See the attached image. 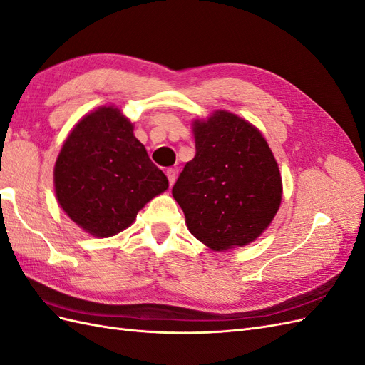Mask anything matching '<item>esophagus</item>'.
<instances>
[{"mask_svg": "<svg viewBox=\"0 0 365 365\" xmlns=\"http://www.w3.org/2000/svg\"><path fill=\"white\" fill-rule=\"evenodd\" d=\"M165 175H168V178H169V184L173 185V182L176 180V170L175 169H168V170H165Z\"/></svg>", "mask_w": 365, "mask_h": 365, "instance_id": "34e87169", "label": "esophagus"}]
</instances>
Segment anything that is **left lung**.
Segmentation results:
<instances>
[{"mask_svg":"<svg viewBox=\"0 0 365 365\" xmlns=\"http://www.w3.org/2000/svg\"><path fill=\"white\" fill-rule=\"evenodd\" d=\"M196 153L172 195L190 233L215 251L244 247L267 228L282 201L279 165L260 132L217 111L195 123Z\"/></svg>","mask_w":365,"mask_h":365,"instance_id":"obj_1","label":"left lung"}]
</instances>
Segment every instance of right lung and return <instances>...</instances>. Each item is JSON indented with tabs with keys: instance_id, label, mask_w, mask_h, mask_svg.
Masks as SVG:
<instances>
[{
	"instance_id": "1",
	"label": "right lung",
	"mask_w": 365,
	"mask_h": 365,
	"mask_svg": "<svg viewBox=\"0 0 365 365\" xmlns=\"http://www.w3.org/2000/svg\"><path fill=\"white\" fill-rule=\"evenodd\" d=\"M117 108L103 106L71 130L54 165L63 212L88 233L109 237L128 228L169 187Z\"/></svg>"
}]
</instances>
